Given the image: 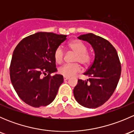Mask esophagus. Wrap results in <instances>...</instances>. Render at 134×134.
I'll use <instances>...</instances> for the list:
<instances>
[{
  "label": "esophagus",
  "mask_w": 134,
  "mask_h": 134,
  "mask_svg": "<svg viewBox=\"0 0 134 134\" xmlns=\"http://www.w3.org/2000/svg\"><path fill=\"white\" fill-rule=\"evenodd\" d=\"M63 79H64V80H67L69 79V76H63Z\"/></svg>",
  "instance_id": "esophagus-1"
}]
</instances>
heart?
Returning a JSON list of instances; mask_svg holds the SVG:
<instances>
[{
    "instance_id": "b5f03b06",
    "label": "heart",
    "mask_w": 134,
    "mask_h": 134,
    "mask_svg": "<svg viewBox=\"0 0 134 134\" xmlns=\"http://www.w3.org/2000/svg\"><path fill=\"white\" fill-rule=\"evenodd\" d=\"M70 49L76 54L74 57V62H80L83 65H87L91 61V55L87 52V47L84 43L80 40H74L69 43ZM55 61L58 63L63 62L65 57V52L62 47L59 46L55 50ZM81 71V67L78 63L65 64L60 67L58 72L65 76H71L76 75Z\"/></svg>"
}]
</instances>
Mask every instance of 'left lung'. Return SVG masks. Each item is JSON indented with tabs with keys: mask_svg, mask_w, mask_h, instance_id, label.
<instances>
[{
	"mask_svg": "<svg viewBox=\"0 0 134 134\" xmlns=\"http://www.w3.org/2000/svg\"><path fill=\"white\" fill-rule=\"evenodd\" d=\"M78 39L91 44L95 57L83 73L90 78L78 80L74 96L83 107L96 108L108 100L115 90L121 76V62L117 51L108 40L91 33L80 36Z\"/></svg>",
	"mask_w": 134,
	"mask_h": 134,
	"instance_id": "8db88e82",
	"label": "left lung"
}]
</instances>
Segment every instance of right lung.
I'll use <instances>...</instances> for the list:
<instances>
[{
  "mask_svg": "<svg viewBox=\"0 0 134 134\" xmlns=\"http://www.w3.org/2000/svg\"><path fill=\"white\" fill-rule=\"evenodd\" d=\"M65 35L37 32L23 39L13 51L9 67L11 82L19 98L34 108L46 106L56 98L63 82L57 71L55 50Z\"/></svg>",
  "mask_w": 134,
  "mask_h": 134,
  "instance_id": "right-lung-1",
  "label": "right lung"
}]
</instances>
